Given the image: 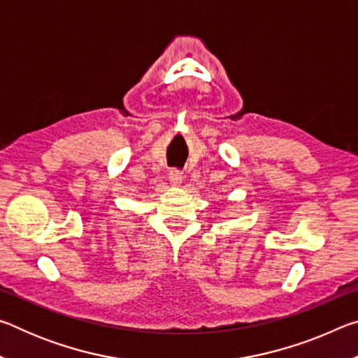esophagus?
Returning <instances> with one entry per match:
<instances>
[{
	"label": "esophagus",
	"mask_w": 358,
	"mask_h": 358,
	"mask_svg": "<svg viewBox=\"0 0 358 358\" xmlns=\"http://www.w3.org/2000/svg\"><path fill=\"white\" fill-rule=\"evenodd\" d=\"M169 181H171L173 186H178L181 183V172L178 169H171V171H169Z\"/></svg>",
	"instance_id": "34e87169"
}]
</instances>
